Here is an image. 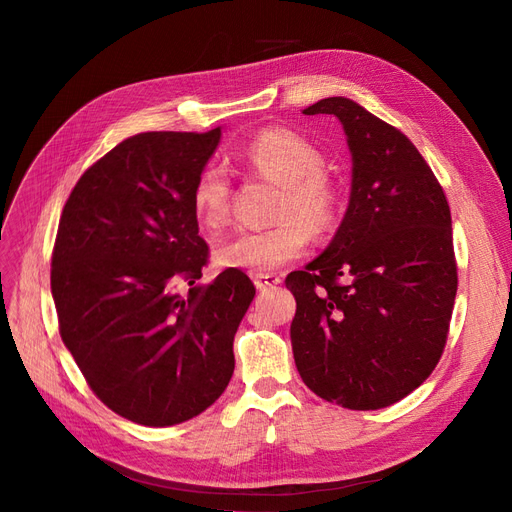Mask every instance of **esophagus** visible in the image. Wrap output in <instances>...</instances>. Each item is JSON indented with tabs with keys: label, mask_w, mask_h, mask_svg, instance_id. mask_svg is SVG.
Listing matches in <instances>:
<instances>
[{
	"label": "esophagus",
	"mask_w": 512,
	"mask_h": 512,
	"mask_svg": "<svg viewBox=\"0 0 512 512\" xmlns=\"http://www.w3.org/2000/svg\"><path fill=\"white\" fill-rule=\"evenodd\" d=\"M280 282H282V277L275 275V273H256L254 275V284H256L258 290L273 288V286H277Z\"/></svg>",
	"instance_id": "34e87169"
}]
</instances>
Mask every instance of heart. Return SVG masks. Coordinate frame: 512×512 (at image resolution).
Returning a JSON list of instances; mask_svg holds the SVG:
<instances>
[{"mask_svg": "<svg viewBox=\"0 0 512 512\" xmlns=\"http://www.w3.org/2000/svg\"><path fill=\"white\" fill-rule=\"evenodd\" d=\"M241 162L252 173L280 183L273 226L241 230L218 245L215 260L222 267L247 273H271L297 260L309 243V230L324 232L337 209V194L322 170L318 147L292 130H265L241 151ZM232 185L228 170L205 164L192 183L190 203L198 222L209 230L230 218Z\"/></svg>", "mask_w": 512, "mask_h": 512, "instance_id": "b5f03b06", "label": "heart"}]
</instances>
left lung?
Here are the masks:
<instances>
[{
  "mask_svg": "<svg viewBox=\"0 0 512 512\" xmlns=\"http://www.w3.org/2000/svg\"><path fill=\"white\" fill-rule=\"evenodd\" d=\"M305 115H335L352 153L348 211L331 245L286 286L294 363L318 397L378 410L436 369L451 327L457 262L451 209L410 138L348 98Z\"/></svg>",
  "mask_w": 512,
  "mask_h": 512,
  "instance_id": "8db88e82",
  "label": "left lung"
}]
</instances>
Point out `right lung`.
<instances>
[{
	"instance_id": "obj_1",
	"label": "right lung",
	"mask_w": 512,
	"mask_h": 512,
	"mask_svg": "<svg viewBox=\"0 0 512 512\" xmlns=\"http://www.w3.org/2000/svg\"><path fill=\"white\" fill-rule=\"evenodd\" d=\"M220 134L130 136L85 170L61 211V339L102 404L138 425L188 421L235 371L232 342L256 288L239 269L196 284L209 247L190 203Z\"/></svg>"
}]
</instances>
